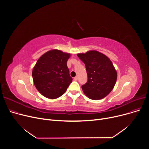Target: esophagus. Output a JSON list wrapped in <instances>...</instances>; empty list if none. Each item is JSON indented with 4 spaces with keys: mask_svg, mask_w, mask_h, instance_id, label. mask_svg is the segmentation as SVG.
<instances>
[{
    "mask_svg": "<svg viewBox=\"0 0 149 149\" xmlns=\"http://www.w3.org/2000/svg\"><path fill=\"white\" fill-rule=\"evenodd\" d=\"M74 80L75 81H77V80H78V77H75L74 78Z\"/></svg>",
    "mask_w": 149,
    "mask_h": 149,
    "instance_id": "1",
    "label": "esophagus"
}]
</instances>
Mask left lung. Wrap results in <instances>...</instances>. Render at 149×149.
Returning a JSON list of instances; mask_svg holds the SVG:
<instances>
[{
    "label": "left lung",
    "instance_id": "left-lung-1",
    "mask_svg": "<svg viewBox=\"0 0 149 149\" xmlns=\"http://www.w3.org/2000/svg\"><path fill=\"white\" fill-rule=\"evenodd\" d=\"M84 63L88 74V81L81 88L84 94L93 100L106 97L113 89L117 72L111 60L97 51L77 54Z\"/></svg>",
    "mask_w": 149,
    "mask_h": 149
}]
</instances>
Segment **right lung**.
Returning a JSON list of instances; mask_svg holds the SVG:
<instances>
[{
    "mask_svg": "<svg viewBox=\"0 0 149 149\" xmlns=\"http://www.w3.org/2000/svg\"><path fill=\"white\" fill-rule=\"evenodd\" d=\"M70 56L69 53L52 49L38 58L32 75L36 89L42 95L56 99L66 91L72 81L66 63Z\"/></svg>",
    "mask_w": 149,
    "mask_h": 149,
    "instance_id": "1",
    "label": "right lung"
}]
</instances>
